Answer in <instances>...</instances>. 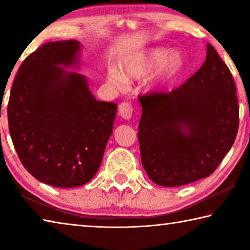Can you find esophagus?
Instances as JSON below:
<instances>
[{
    "label": "esophagus",
    "mask_w": 250,
    "mask_h": 250,
    "mask_svg": "<svg viewBox=\"0 0 250 250\" xmlns=\"http://www.w3.org/2000/svg\"><path fill=\"white\" fill-rule=\"evenodd\" d=\"M134 111V107L131 103H128V101H124L121 103L119 105V113L120 116L124 118V119H130L133 115Z\"/></svg>",
    "instance_id": "1"
}]
</instances>
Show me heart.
<instances>
[{
  "label": "heart",
  "mask_w": 250,
  "mask_h": 250,
  "mask_svg": "<svg viewBox=\"0 0 250 250\" xmlns=\"http://www.w3.org/2000/svg\"><path fill=\"white\" fill-rule=\"evenodd\" d=\"M183 66L184 57L180 50L174 49L167 53L164 48H152L126 58L122 64L124 74L112 69L109 73V82L117 88H124L128 79L146 77L158 67L153 83L155 86H163L175 78L183 69Z\"/></svg>",
  "instance_id": "obj_1"
}]
</instances>
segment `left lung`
Segmentation results:
<instances>
[{"instance_id":"left-lung-1","label":"left lung","mask_w":250,"mask_h":250,"mask_svg":"<svg viewBox=\"0 0 250 250\" xmlns=\"http://www.w3.org/2000/svg\"><path fill=\"white\" fill-rule=\"evenodd\" d=\"M141 162L154 183L174 188L209 176L239 125L234 78L207 43L204 64L177 89L140 95Z\"/></svg>"}]
</instances>
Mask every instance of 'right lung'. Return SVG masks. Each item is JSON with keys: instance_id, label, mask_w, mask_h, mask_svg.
<instances>
[{"instance_id": "right-lung-1", "label": "right lung", "mask_w": 250, "mask_h": 250, "mask_svg": "<svg viewBox=\"0 0 250 250\" xmlns=\"http://www.w3.org/2000/svg\"><path fill=\"white\" fill-rule=\"evenodd\" d=\"M77 41L49 42L25 58L7 104L8 130L20 161L36 180L76 188L98 171L117 104L98 101L73 66Z\"/></svg>"}]
</instances>
